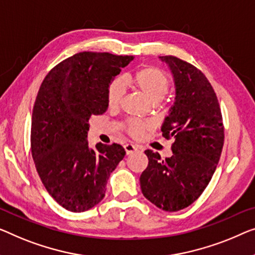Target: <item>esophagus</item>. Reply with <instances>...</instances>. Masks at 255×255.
Segmentation results:
<instances>
[{"mask_svg": "<svg viewBox=\"0 0 255 255\" xmlns=\"http://www.w3.org/2000/svg\"><path fill=\"white\" fill-rule=\"evenodd\" d=\"M125 147V151H126V154H131L134 153V152H136L138 150V147L136 145H132V144H126V145L124 146Z\"/></svg>", "mask_w": 255, "mask_h": 255, "instance_id": "esophagus-1", "label": "esophagus"}]
</instances>
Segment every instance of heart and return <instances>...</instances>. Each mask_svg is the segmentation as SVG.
I'll use <instances>...</instances> for the list:
<instances>
[{"instance_id":"1","label":"heart","mask_w":255,"mask_h":255,"mask_svg":"<svg viewBox=\"0 0 255 255\" xmlns=\"http://www.w3.org/2000/svg\"><path fill=\"white\" fill-rule=\"evenodd\" d=\"M129 82L152 104L164 100L169 90V78L164 71L153 66L143 67L135 72ZM125 89V83L121 79H116L110 83L106 89V102L110 108H116L120 104ZM147 128H150V124L137 120H130L126 125V130L132 137H139Z\"/></svg>"}]
</instances>
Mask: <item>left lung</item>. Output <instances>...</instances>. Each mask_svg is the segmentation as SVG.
Returning a JSON list of instances; mask_svg holds the SVG:
<instances>
[{"mask_svg": "<svg viewBox=\"0 0 255 255\" xmlns=\"http://www.w3.org/2000/svg\"><path fill=\"white\" fill-rule=\"evenodd\" d=\"M172 71L175 102L161 126L165 138H175L173 155L161 160L146 150L149 165L139 177L142 193L167 212L188 207L210 183L225 142L221 109L204 73L174 56L159 57Z\"/></svg>", "mask_w": 255, "mask_h": 255, "instance_id": "8db88e82", "label": "left lung"}]
</instances>
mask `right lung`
Here are the masks:
<instances>
[{
	"label": "right lung",
	"mask_w": 255,
	"mask_h": 255,
	"mask_svg": "<svg viewBox=\"0 0 255 255\" xmlns=\"http://www.w3.org/2000/svg\"><path fill=\"white\" fill-rule=\"evenodd\" d=\"M132 56L83 51L44 78L32 115L30 150L43 185L67 211H88L104 198L109 176L126 151L87 140L89 119L108 110L106 89Z\"/></svg>",
	"instance_id": "right-lung-1"
}]
</instances>
